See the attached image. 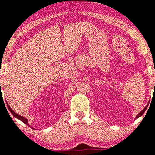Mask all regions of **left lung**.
<instances>
[{"label":"left lung","mask_w":155,"mask_h":155,"mask_svg":"<svg viewBox=\"0 0 155 155\" xmlns=\"http://www.w3.org/2000/svg\"><path fill=\"white\" fill-rule=\"evenodd\" d=\"M148 105H149V104H147V106H146V107H145L144 108H143V110H142V111H140L139 114H137V115H136V117H135V120H136V119H138V117H141V116H142V115H143V113H144V112H145V111H146V110H147V107H148Z\"/></svg>","instance_id":"left-lung-1"}]
</instances>
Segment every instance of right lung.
I'll return each mask as SVG.
<instances>
[{
	"mask_svg": "<svg viewBox=\"0 0 155 155\" xmlns=\"http://www.w3.org/2000/svg\"><path fill=\"white\" fill-rule=\"evenodd\" d=\"M7 106H8V109H9L10 112H11V113L12 114H13V116H14V117H16V118H17V119H18V120H19L22 121V122H24V123L25 124H27V125H29V124H28V119L25 118L24 117L20 116V115L17 114V113H15V112L12 109V108H11L10 106H8V104H7ZM29 126H30V125H29ZM30 127H31V126H30ZM31 127V128H33V127Z\"/></svg>",
	"mask_w": 155,
	"mask_h": 155,
	"instance_id": "right-lung-1",
	"label": "right lung"
}]
</instances>
